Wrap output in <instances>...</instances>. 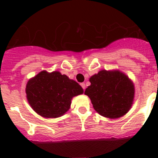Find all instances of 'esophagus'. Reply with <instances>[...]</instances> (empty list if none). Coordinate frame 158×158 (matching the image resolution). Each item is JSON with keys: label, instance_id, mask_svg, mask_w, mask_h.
Wrapping results in <instances>:
<instances>
[{"label": "esophagus", "instance_id": "obj_1", "mask_svg": "<svg viewBox=\"0 0 158 158\" xmlns=\"http://www.w3.org/2000/svg\"><path fill=\"white\" fill-rule=\"evenodd\" d=\"M81 86L82 89H83L84 90H85V87H86V86H85V83H81Z\"/></svg>", "mask_w": 158, "mask_h": 158}]
</instances>
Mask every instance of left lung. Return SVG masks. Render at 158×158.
Segmentation results:
<instances>
[{"mask_svg":"<svg viewBox=\"0 0 158 158\" xmlns=\"http://www.w3.org/2000/svg\"><path fill=\"white\" fill-rule=\"evenodd\" d=\"M91 85L85 91L100 115L110 118L123 116L133 102L135 88L119 71L101 70L89 79Z\"/></svg>","mask_w":158,"mask_h":158,"instance_id":"left-lung-1","label":"left lung"}]
</instances>
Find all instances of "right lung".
<instances>
[{"instance_id": "add662e5", "label": "right lung", "mask_w": 158, "mask_h": 158, "mask_svg": "<svg viewBox=\"0 0 158 158\" xmlns=\"http://www.w3.org/2000/svg\"><path fill=\"white\" fill-rule=\"evenodd\" d=\"M83 93V89L66 75L58 71H42L28 81L26 94L29 104L41 116L57 118L69 108L71 99Z\"/></svg>"}]
</instances>
